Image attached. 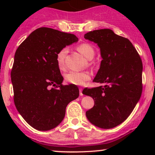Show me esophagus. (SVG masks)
Segmentation results:
<instances>
[{"instance_id":"34e87169","label":"esophagus","mask_w":155,"mask_h":155,"mask_svg":"<svg viewBox=\"0 0 155 155\" xmlns=\"http://www.w3.org/2000/svg\"><path fill=\"white\" fill-rule=\"evenodd\" d=\"M82 89L81 88H80L79 89V95H80V96H83L84 95H83V92H82Z\"/></svg>"}]
</instances>
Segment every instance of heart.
<instances>
[{"instance_id": "b5f03b06", "label": "heart", "mask_w": 155, "mask_h": 155, "mask_svg": "<svg viewBox=\"0 0 155 155\" xmlns=\"http://www.w3.org/2000/svg\"><path fill=\"white\" fill-rule=\"evenodd\" d=\"M76 49H77L79 53H81L84 58H86L88 60L92 59L94 54H95V51H94L93 47L87 43L79 44ZM67 51V48L64 47L62 49H60L59 52L57 54V63H58V67L60 69H63L65 68V56L66 54ZM65 79L67 82L74 85L81 86V85L84 84L86 81H89L91 79V75L87 71H70L66 74Z\"/></svg>"}]
</instances>
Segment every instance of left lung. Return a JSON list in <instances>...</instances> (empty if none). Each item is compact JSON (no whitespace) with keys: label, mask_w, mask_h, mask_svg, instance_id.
Listing matches in <instances>:
<instances>
[{"label":"left lung","mask_w":155,"mask_h":155,"mask_svg":"<svg viewBox=\"0 0 155 155\" xmlns=\"http://www.w3.org/2000/svg\"><path fill=\"white\" fill-rule=\"evenodd\" d=\"M84 37L100 48L103 60L93 81L105 84L82 91L95 101L87 118L101 128H113L130 116L141 95V59L128 39L110 29L90 31Z\"/></svg>","instance_id":"obj_1"}]
</instances>
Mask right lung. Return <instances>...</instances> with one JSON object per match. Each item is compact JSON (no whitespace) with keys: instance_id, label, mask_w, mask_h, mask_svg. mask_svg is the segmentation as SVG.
Wrapping results in <instances>:
<instances>
[{"instance_id":"1","label":"right lung","mask_w":155,"mask_h":155,"mask_svg":"<svg viewBox=\"0 0 155 155\" xmlns=\"http://www.w3.org/2000/svg\"><path fill=\"white\" fill-rule=\"evenodd\" d=\"M77 41L71 33L40 28L17 48L11 73L14 101L33 128L46 131L56 127L65 117L67 105L79 97L77 87L62 84L56 60L60 49Z\"/></svg>"}]
</instances>
